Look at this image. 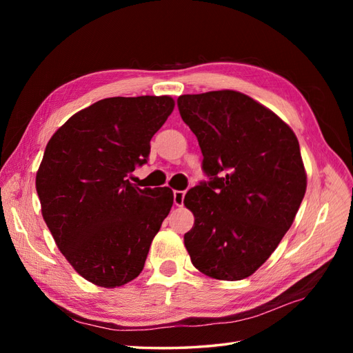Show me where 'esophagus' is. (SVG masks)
<instances>
[{
  "label": "esophagus",
  "instance_id": "34e87169",
  "mask_svg": "<svg viewBox=\"0 0 353 353\" xmlns=\"http://www.w3.org/2000/svg\"><path fill=\"white\" fill-rule=\"evenodd\" d=\"M184 196H185V191H179V190L174 191V203L176 206H183Z\"/></svg>",
  "mask_w": 353,
  "mask_h": 353
}]
</instances>
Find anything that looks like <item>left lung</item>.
Masks as SVG:
<instances>
[{"instance_id":"8db88e82","label":"left lung","mask_w":353,"mask_h":353,"mask_svg":"<svg viewBox=\"0 0 353 353\" xmlns=\"http://www.w3.org/2000/svg\"><path fill=\"white\" fill-rule=\"evenodd\" d=\"M176 103L209 178L185 194L194 225L184 244L200 272L243 280L276 249L303 200L299 141L279 116L237 91L187 94Z\"/></svg>"}]
</instances>
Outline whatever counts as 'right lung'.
<instances>
[{"label": "right lung", "mask_w": 353, "mask_h": 353, "mask_svg": "<svg viewBox=\"0 0 353 353\" xmlns=\"http://www.w3.org/2000/svg\"><path fill=\"white\" fill-rule=\"evenodd\" d=\"M174 105L168 95L104 99L74 113L46 147L37 172L42 216L63 256L95 285L140 275L172 208V190H141L128 175L147 163Z\"/></svg>", "instance_id": "obj_1"}]
</instances>
